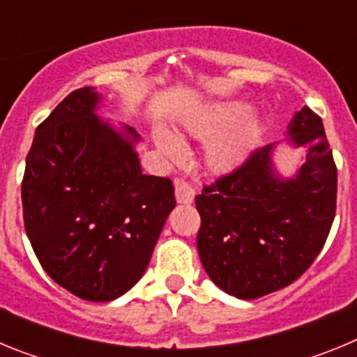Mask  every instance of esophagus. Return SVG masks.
<instances>
[{
    "label": "esophagus",
    "mask_w": 357,
    "mask_h": 357,
    "mask_svg": "<svg viewBox=\"0 0 357 357\" xmlns=\"http://www.w3.org/2000/svg\"><path fill=\"white\" fill-rule=\"evenodd\" d=\"M175 198L178 204H191L195 200V189L185 181L175 182Z\"/></svg>",
    "instance_id": "1"
}]
</instances>
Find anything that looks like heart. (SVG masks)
I'll list each match as a JSON object with an SVG mask.
<instances>
[{
	"instance_id": "obj_1",
	"label": "heart",
	"mask_w": 357,
	"mask_h": 357,
	"mask_svg": "<svg viewBox=\"0 0 357 357\" xmlns=\"http://www.w3.org/2000/svg\"><path fill=\"white\" fill-rule=\"evenodd\" d=\"M252 114L247 102L214 103L184 121V130L197 141H211L206 148V166L214 175H227L239 168L263 143V123ZM153 143L168 159L184 153L181 139L168 128H153Z\"/></svg>"
}]
</instances>
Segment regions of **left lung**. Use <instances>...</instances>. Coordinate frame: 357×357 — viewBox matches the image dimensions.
<instances>
[{
    "mask_svg": "<svg viewBox=\"0 0 357 357\" xmlns=\"http://www.w3.org/2000/svg\"><path fill=\"white\" fill-rule=\"evenodd\" d=\"M284 142L305 148L303 164L284 177L280 144L257 150L241 168L197 197V248L214 284L241 301L289 286L320 254L336 211L338 173L324 123L309 107L291 118Z\"/></svg>",
    "mask_w": 357,
    "mask_h": 357,
    "instance_id": "left-lung-1",
    "label": "left lung"
}]
</instances>
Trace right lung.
Returning <instances> with one entry per match:
<instances>
[{
  "label": "right lung",
  "instance_id": "1",
  "mask_svg": "<svg viewBox=\"0 0 357 357\" xmlns=\"http://www.w3.org/2000/svg\"><path fill=\"white\" fill-rule=\"evenodd\" d=\"M102 102L82 87L55 107L37 127L21 185L44 272L91 302L114 301L143 277L175 209L172 181L141 172V135L98 116Z\"/></svg>",
  "mask_w": 357,
  "mask_h": 357
}]
</instances>
